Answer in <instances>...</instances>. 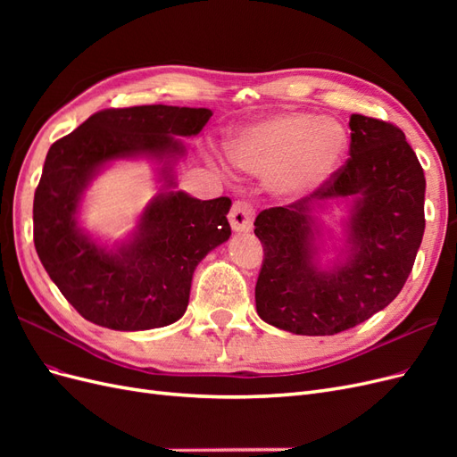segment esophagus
I'll return each instance as SVG.
<instances>
[{
  "instance_id": "1",
  "label": "esophagus",
  "mask_w": 457,
  "mask_h": 457,
  "mask_svg": "<svg viewBox=\"0 0 457 457\" xmlns=\"http://www.w3.org/2000/svg\"><path fill=\"white\" fill-rule=\"evenodd\" d=\"M253 205L247 202H234L232 210L228 213L230 227L234 232H250L253 227Z\"/></svg>"
}]
</instances>
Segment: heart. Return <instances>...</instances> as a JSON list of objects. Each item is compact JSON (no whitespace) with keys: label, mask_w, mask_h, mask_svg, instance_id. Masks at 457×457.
<instances>
[{"label":"heart","mask_w":457,"mask_h":457,"mask_svg":"<svg viewBox=\"0 0 457 457\" xmlns=\"http://www.w3.org/2000/svg\"><path fill=\"white\" fill-rule=\"evenodd\" d=\"M347 148L349 137L339 121L311 112H282L234 133L228 156L245 171L270 175L280 195L305 196L329 181Z\"/></svg>","instance_id":"heart-1"}]
</instances>
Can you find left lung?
Here are the masks:
<instances>
[{
	"label": "left lung",
	"mask_w": 457,
	"mask_h": 457,
	"mask_svg": "<svg viewBox=\"0 0 457 457\" xmlns=\"http://www.w3.org/2000/svg\"><path fill=\"white\" fill-rule=\"evenodd\" d=\"M351 158L331 181L255 219L262 265L257 314L297 336H334L383 311L400 294L425 230V175L393 123L353 114ZM348 205L342 247L324 263L317 213Z\"/></svg>",
	"instance_id": "8db88e82"
}]
</instances>
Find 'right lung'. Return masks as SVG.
I'll return each mask as SVG.
<instances>
[{
  "mask_svg": "<svg viewBox=\"0 0 457 457\" xmlns=\"http://www.w3.org/2000/svg\"><path fill=\"white\" fill-rule=\"evenodd\" d=\"M212 110L145 104L93 114L53 143L34 195L41 265L86 320L120 331L177 322L188 307L198 262L230 238V198L198 200L177 190L181 137L198 135ZM148 159L161 192L126 239H95L79 223L80 202L114 161Z\"/></svg>",
  "mask_w": 457,
  "mask_h": 457,
  "instance_id": "1",
  "label": "right lung"
}]
</instances>
